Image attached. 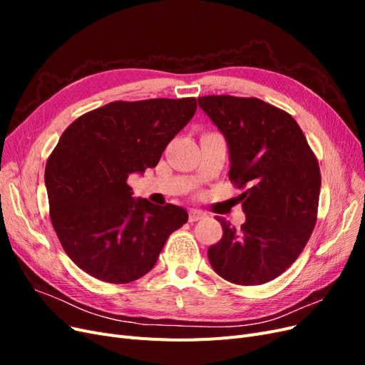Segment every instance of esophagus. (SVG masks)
Returning <instances> with one entry per match:
<instances>
[{
    "instance_id": "obj_1",
    "label": "esophagus",
    "mask_w": 365,
    "mask_h": 365,
    "mask_svg": "<svg viewBox=\"0 0 365 365\" xmlns=\"http://www.w3.org/2000/svg\"><path fill=\"white\" fill-rule=\"evenodd\" d=\"M205 217V213L197 212V210H190L189 212V222H196V220H201Z\"/></svg>"
}]
</instances>
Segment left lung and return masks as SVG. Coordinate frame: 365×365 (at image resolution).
Returning a JSON list of instances; mask_svg holds the SVG:
<instances>
[{"label":"left lung","instance_id":"obj_1","mask_svg":"<svg viewBox=\"0 0 365 365\" xmlns=\"http://www.w3.org/2000/svg\"><path fill=\"white\" fill-rule=\"evenodd\" d=\"M204 113L230 146V181L247 220L222 217V237L208 248L217 275L242 286L274 280L300 256L317 224L322 173L297 121L256 97L204 96Z\"/></svg>","mask_w":365,"mask_h":365}]
</instances>
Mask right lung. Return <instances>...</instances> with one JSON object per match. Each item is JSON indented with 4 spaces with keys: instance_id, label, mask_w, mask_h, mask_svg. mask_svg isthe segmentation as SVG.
I'll return each mask as SVG.
<instances>
[{
    "instance_id": "1",
    "label": "right lung",
    "mask_w": 365,
    "mask_h": 365,
    "mask_svg": "<svg viewBox=\"0 0 365 365\" xmlns=\"http://www.w3.org/2000/svg\"><path fill=\"white\" fill-rule=\"evenodd\" d=\"M196 106L195 97L115 101L63 130L46 164L50 219L63 251L91 277L138 280L187 222L178 205L135 201L126 181L155 168Z\"/></svg>"
}]
</instances>
